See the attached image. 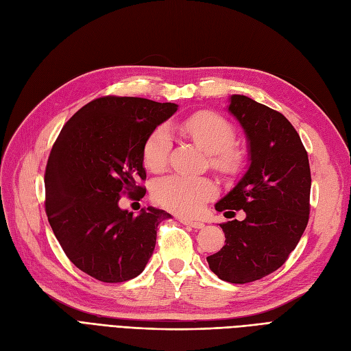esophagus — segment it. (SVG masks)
<instances>
[{"label": "esophagus", "mask_w": 351, "mask_h": 351, "mask_svg": "<svg viewBox=\"0 0 351 351\" xmlns=\"http://www.w3.org/2000/svg\"><path fill=\"white\" fill-rule=\"evenodd\" d=\"M178 221L182 222V224H184V226H189V227H192V228H195V230H200L202 227H204L205 224L204 222H200V221H193V219H186V218H178Z\"/></svg>", "instance_id": "1"}]
</instances>
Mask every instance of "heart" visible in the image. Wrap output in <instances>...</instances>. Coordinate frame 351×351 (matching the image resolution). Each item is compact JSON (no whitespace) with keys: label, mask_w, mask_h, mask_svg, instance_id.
I'll return each instance as SVG.
<instances>
[{"label":"heart","mask_w":351,"mask_h":351,"mask_svg":"<svg viewBox=\"0 0 351 351\" xmlns=\"http://www.w3.org/2000/svg\"><path fill=\"white\" fill-rule=\"evenodd\" d=\"M177 130L209 154V164L222 176H234L243 165V155L236 146V130L224 117L199 111L180 120ZM171 152V133L167 125H158L143 143V162L154 173L167 167ZM217 187L206 177L171 174L158 180L152 197L159 206L178 215H193L215 195Z\"/></svg>","instance_id":"1"}]
</instances>
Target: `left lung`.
<instances>
[{"mask_svg": "<svg viewBox=\"0 0 351 351\" xmlns=\"http://www.w3.org/2000/svg\"><path fill=\"white\" fill-rule=\"evenodd\" d=\"M228 111L247 136L252 162L215 209H243L246 218L219 224L226 246L206 261L221 280L246 284L277 271L295 249L309 222L312 177L300 136L281 112L244 95H232Z\"/></svg>", "mask_w": 351, "mask_h": 351, "instance_id": "8db88e82", "label": "left lung"}]
</instances>
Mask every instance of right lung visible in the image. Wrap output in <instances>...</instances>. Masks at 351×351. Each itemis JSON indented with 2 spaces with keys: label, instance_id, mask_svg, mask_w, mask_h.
<instances>
[{
  "label": "right lung",
  "instance_id": "right-lung-1",
  "mask_svg": "<svg viewBox=\"0 0 351 351\" xmlns=\"http://www.w3.org/2000/svg\"><path fill=\"white\" fill-rule=\"evenodd\" d=\"M177 111L171 102L101 97L62 127L45 168V212L67 258L102 282L139 275L152 256L158 224L171 215L147 206L141 215L119 206L143 197V143Z\"/></svg>",
  "mask_w": 351,
  "mask_h": 351
}]
</instances>
